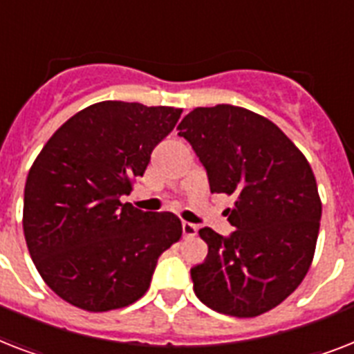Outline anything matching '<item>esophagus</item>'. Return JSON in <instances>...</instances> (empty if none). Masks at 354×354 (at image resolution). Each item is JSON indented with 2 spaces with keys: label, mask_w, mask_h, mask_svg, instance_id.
<instances>
[{
  "label": "esophagus",
  "mask_w": 354,
  "mask_h": 354,
  "mask_svg": "<svg viewBox=\"0 0 354 354\" xmlns=\"http://www.w3.org/2000/svg\"><path fill=\"white\" fill-rule=\"evenodd\" d=\"M182 232H183V236L187 239V236H194L196 235V232H198V227L194 226V224H191V222H182Z\"/></svg>",
  "instance_id": "esophagus-1"
}]
</instances>
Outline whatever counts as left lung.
Returning <instances> with one entry per match:
<instances>
[{
    "label": "left lung",
    "mask_w": 354,
    "mask_h": 354,
    "mask_svg": "<svg viewBox=\"0 0 354 354\" xmlns=\"http://www.w3.org/2000/svg\"><path fill=\"white\" fill-rule=\"evenodd\" d=\"M178 130L204 163L211 193L236 198L226 209L232 235L198 232L207 257L191 268L194 294L235 318L268 313L313 264L322 200L310 163L277 124L246 108H194Z\"/></svg>",
    "instance_id": "8db88e82"
}]
</instances>
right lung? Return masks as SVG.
Here are the masks:
<instances>
[{"label": "right lung", "instance_id": "1", "mask_svg": "<svg viewBox=\"0 0 354 354\" xmlns=\"http://www.w3.org/2000/svg\"><path fill=\"white\" fill-rule=\"evenodd\" d=\"M182 108L102 101L53 133L25 182L30 259L58 297L88 313L132 305L149 290L158 257L182 239L169 211L122 204Z\"/></svg>", "mask_w": 354, "mask_h": 354}]
</instances>
